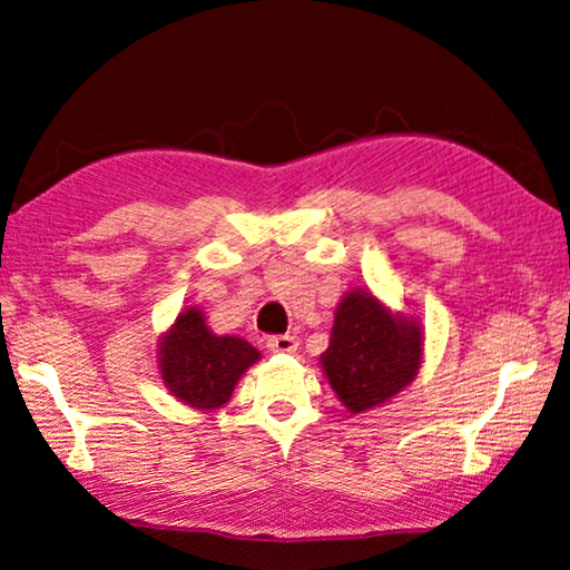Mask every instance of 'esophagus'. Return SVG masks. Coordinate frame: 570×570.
Here are the masks:
<instances>
[{
	"mask_svg": "<svg viewBox=\"0 0 570 570\" xmlns=\"http://www.w3.org/2000/svg\"><path fill=\"white\" fill-rule=\"evenodd\" d=\"M266 346L272 352H294L298 346V340L294 334H276V336H268Z\"/></svg>",
	"mask_w": 570,
	"mask_h": 570,
	"instance_id": "esophagus-1",
	"label": "esophagus"
}]
</instances>
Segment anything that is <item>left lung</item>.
Masks as SVG:
<instances>
[{
	"label": "left lung",
	"mask_w": 570,
	"mask_h": 570,
	"mask_svg": "<svg viewBox=\"0 0 570 570\" xmlns=\"http://www.w3.org/2000/svg\"><path fill=\"white\" fill-rule=\"evenodd\" d=\"M422 362V332L410 316H394L372 294L342 298L322 366L350 412L392 400L414 380Z\"/></svg>",
	"instance_id": "obj_1"
}]
</instances>
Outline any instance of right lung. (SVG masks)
Instances as JSON below:
<instances>
[{
	"mask_svg": "<svg viewBox=\"0 0 570 570\" xmlns=\"http://www.w3.org/2000/svg\"><path fill=\"white\" fill-rule=\"evenodd\" d=\"M158 354L163 382L173 397L198 410L226 404L240 374L262 356L240 336H216L200 308L178 314L173 330L163 336Z\"/></svg>",
	"mask_w": 570,
	"mask_h": 570,
	"instance_id": "obj_1",
	"label": "right lung"
}]
</instances>
